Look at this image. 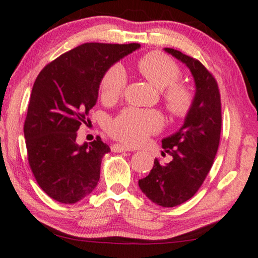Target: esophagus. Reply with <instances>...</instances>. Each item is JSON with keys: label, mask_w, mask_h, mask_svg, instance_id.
<instances>
[{"label": "esophagus", "mask_w": 258, "mask_h": 258, "mask_svg": "<svg viewBox=\"0 0 258 258\" xmlns=\"http://www.w3.org/2000/svg\"><path fill=\"white\" fill-rule=\"evenodd\" d=\"M113 152H117V153H120V152H132L134 151L133 148H131L128 146H125V145H120V144H114L111 148Z\"/></svg>", "instance_id": "obj_1"}]
</instances>
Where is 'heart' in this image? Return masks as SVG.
Instances as JSON below:
<instances>
[{"label":"heart","mask_w":258,"mask_h":258,"mask_svg":"<svg viewBox=\"0 0 258 258\" xmlns=\"http://www.w3.org/2000/svg\"><path fill=\"white\" fill-rule=\"evenodd\" d=\"M138 70L152 85L162 90V98L170 113L183 117L193 105V93L186 85L177 83L181 70L172 58L161 52H150L138 61ZM127 84V75L119 64L112 65L100 81L104 100L113 101L121 96ZM164 126V118L155 110L126 108L107 124V132L125 144L138 145Z\"/></svg>","instance_id":"heart-1"}]
</instances>
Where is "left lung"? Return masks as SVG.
<instances>
[{
    "instance_id": "1",
    "label": "left lung",
    "mask_w": 258,
    "mask_h": 258,
    "mask_svg": "<svg viewBox=\"0 0 258 258\" xmlns=\"http://www.w3.org/2000/svg\"><path fill=\"white\" fill-rule=\"evenodd\" d=\"M165 51L189 69L195 82L194 101L182 127L162 139V154L172 155V161L162 165L155 159L139 187L152 202L175 207L193 198L208 175L219 148L222 115L217 82L201 61L179 50Z\"/></svg>"
}]
</instances>
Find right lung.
Segmentation results:
<instances>
[{"instance_id": "add662e5", "label": "right lung", "mask_w": 258, "mask_h": 258, "mask_svg": "<svg viewBox=\"0 0 258 258\" xmlns=\"http://www.w3.org/2000/svg\"><path fill=\"white\" fill-rule=\"evenodd\" d=\"M139 48L138 43H84L49 63L36 78L24 121L25 145L36 181L53 200L71 205L96 188L110 147L100 137L78 145L77 131L97 103L107 69Z\"/></svg>"}]
</instances>
